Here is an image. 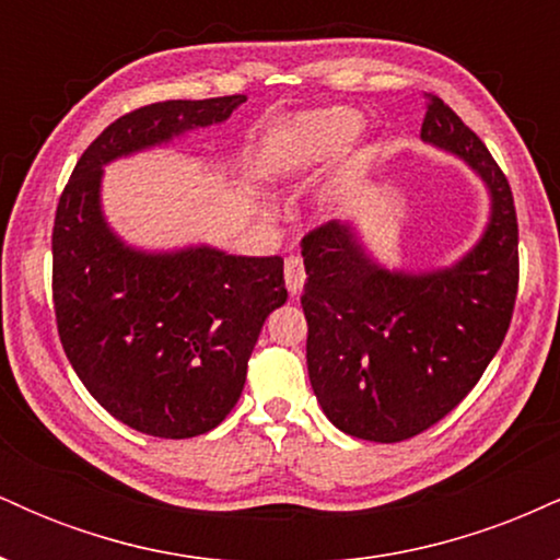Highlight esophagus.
<instances>
[{
    "label": "esophagus",
    "instance_id": "1",
    "mask_svg": "<svg viewBox=\"0 0 560 560\" xmlns=\"http://www.w3.org/2000/svg\"><path fill=\"white\" fill-rule=\"evenodd\" d=\"M284 281L289 294H300L302 284H305V266H302L300 255H289L284 260Z\"/></svg>",
    "mask_w": 560,
    "mask_h": 560
}]
</instances>
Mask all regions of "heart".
Here are the masks:
<instances>
[{"instance_id": "heart-1", "label": "heart", "mask_w": 560, "mask_h": 560, "mask_svg": "<svg viewBox=\"0 0 560 560\" xmlns=\"http://www.w3.org/2000/svg\"><path fill=\"white\" fill-rule=\"evenodd\" d=\"M363 128L361 113L350 107H326L298 115L276 133L273 144L266 152V171L279 182H292L320 165L331 163L355 141ZM369 168V155H352L347 165V178L363 176Z\"/></svg>"}]
</instances>
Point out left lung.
I'll use <instances>...</instances> for the list:
<instances>
[{
    "label": "left lung",
    "instance_id": "obj_1",
    "mask_svg": "<svg viewBox=\"0 0 560 560\" xmlns=\"http://www.w3.org/2000/svg\"><path fill=\"white\" fill-rule=\"evenodd\" d=\"M421 139L458 155L492 197L481 240L455 266L387 271L350 223L302 236L307 374L326 419L369 442H402L445 419L490 365L518 292L511 184L477 133L427 94Z\"/></svg>",
    "mask_w": 560,
    "mask_h": 560
}]
</instances>
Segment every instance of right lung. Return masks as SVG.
<instances>
[{
	"instance_id": "obj_1",
	"label": "right lung",
	"mask_w": 560,
	"mask_h": 560,
	"mask_svg": "<svg viewBox=\"0 0 560 560\" xmlns=\"http://www.w3.org/2000/svg\"><path fill=\"white\" fill-rule=\"evenodd\" d=\"M244 100H168L124 115L86 147L57 202L52 300L62 350L107 413L160 440L205 434L231 413L262 324L287 302L284 258L128 247L102 215V165L223 124Z\"/></svg>"
}]
</instances>
